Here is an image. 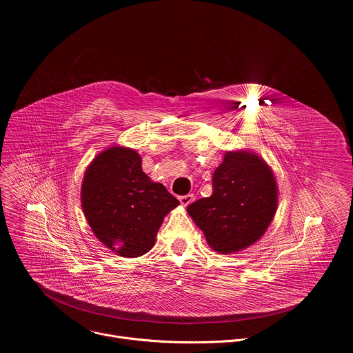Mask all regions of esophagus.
<instances>
[{"label":"esophagus","instance_id":"34e87169","mask_svg":"<svg viewBox=\"0 0 353 353\" xmlns=\"http://www.w3.org/2000/svg\"><path fill=\"white\" fill-rule=\"evenodd\" d=\"M192 201H194V195H192V194H187V195L180 196V203H181V205H184V207H187L190 203H192Z\"/></svg>","mask_w":353,"mask_h":353}]
</instances>
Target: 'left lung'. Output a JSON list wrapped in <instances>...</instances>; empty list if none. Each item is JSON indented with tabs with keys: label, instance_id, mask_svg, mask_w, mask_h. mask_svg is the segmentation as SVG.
Wrapping results in <instances>:
<instances>
[{
	"label": "left lung",
	"instance_id": "obj_1",
	"mask_svg": "<svg viewBox=\"0 0 353 353\" xmlns=\"http://www.w3.org/2000/svg\"><path fill=\"white\" fill-rule=\"evenodd\" d=\"M278 203L274 173L257 155L228 152L214 172L211 196L187 207L208 244L222 254L257 241L270 226Z\"/></svg>",
	"mask_w": 353,
	"mask_h": 353
}]
</instances>
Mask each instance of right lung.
Instances as JSON below:
<instances>
[{"instance_id":"add662e5","label":"right lung","mask_w":353,"mask_h":353,"mask_svg":"<svg viewBox=\"0 0 353 353\" xmlns=\"http://www.w3.org/2000/svg\"><path fill=\"white\" fill-rule=\"evenodd\" d=\"M163 184L142 172L132 149L113 146L96 157L82 183V208L96 237L123 257L152 248L166 214L179 205Z\"/></svg>"}]
</instances>
